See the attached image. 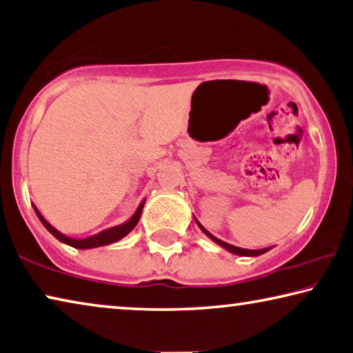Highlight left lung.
<instances>
[{"mask_svg":"<svg viewBox=\"0 0 353 353\" xmlns=\"http://www.w3.org/2000/svg\"><path fill=\"white\" fill-rule=\"evenodd\" d=\"M195 219V218H194ZM195 222H197V225L200 227V230H202L205 235H207L210 240H213L216 245H219V246H222L225 249V251H229V252H232V254H236V256H245V257H256V256H260V254H265L267 251H270L271 248H265V249H243V248H236V246H232V245H229V243H225V241H222V240H219V238H216L214 235H211V233L205 229V227L200 224V222L195 219Z\"/></svg>","mask_w":353,"mask_h":353,"instance_id":"left-lung-1","label":"left lung"}]
</instances>
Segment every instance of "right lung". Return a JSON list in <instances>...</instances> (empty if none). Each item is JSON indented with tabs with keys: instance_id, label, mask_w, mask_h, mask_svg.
I'll use <instances>...</instances> for the list:
<instances>
[{
	"instance_id": "1",
	"label": "right lung",
	"mask_w": 353,
	"mask_h": 353,
	"mask_svg": "<svg viewBox=\"0 0 353 353\" xmlns=\"http://www.w3.org/2000/svg\"><path fill=\"white\" fill-rule=\"evenodd\" d=\"M145 200L143 199L142 202H140L139 208L135 210V213L129 218L126 222H123L120 225H115V227H110V229H105L99 233H96V235H91V236H86V238H70L68 235H64L59 230H57L55 227H53L50 222H47V219L44 216L41 214V211L36 208V205H32V208H34L37 218L39 221L44 224L46 229L52 233L53 236L59 240L64 245H69L75 249H93V248H99V246H105V245H112V243H117L120 241L121 238H124L128 235L129 232H131L135 225H137V222L140 219V214H142V210H143V205H145Z\"/></svg>"
}]
</instances>
